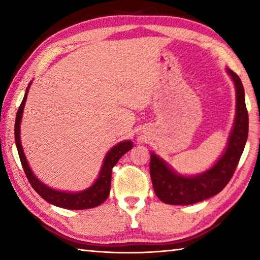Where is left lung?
<instances>
[{
	"label": "left lung",
	"mask_w": 260,
	"mask_h": 260,
	"mask_svg": "<svg viewBox=\"0 0 260 260\" xmlns=\"http://www.w3.org/2000/svg\"><path fill=\"white\" fill-rule=\"evenodd\" d=\"M227 71L236 88V118L226 151L212 169L196 177H181L151 153L150 177L153 190L166 204L189 205L208 200L221 191L235 172L248 139L249 116L241 79L232 70Z\"/></svg>",
	"instance_id": "left-lung-1"
}]
</instances>
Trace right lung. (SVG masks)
Listing matches in <instances>:
<instances>
[{
    "label": "right lung",
    "instance_id": "1",
    "mask_svg": "<svg viewBox=\"0 0 260 260\" xmlns=\"http://www.w3.org/2000/svg\"><path fill=\"white\" fill-rule=\"evenodd\" d=\"M28 88L26 89L25 96L23 99V102L19 105L18 111H17L16 116V122H15V140H16V146L17 150H18V155L20 158L21 165H23L24 172L27 177L28 182L33 189L40 195L43 200L47 201L48 203L52 205L59 206V208L70 209V210H85V209H91L95 206H99L103 203V202L108 199L110 193V188H111V174L113 166L117 164L118 160L120 159L122 155H125L127 151H129L133 143L131 141H124V142L118 143L117 146H114L111 150L108 152L107 157H105L102 170L99 175L98 180L90 188H88L87 190H83L81 192H64L54 190L49 187H47L41 181L35 178L32 171H30L29 166L26 160L23 148L20 144V120L21 116H23V110L25 105L26 98H27Z\"/></svg>",
    "mask_w": 260,
    "mask_h": 260
}]
</instances>
